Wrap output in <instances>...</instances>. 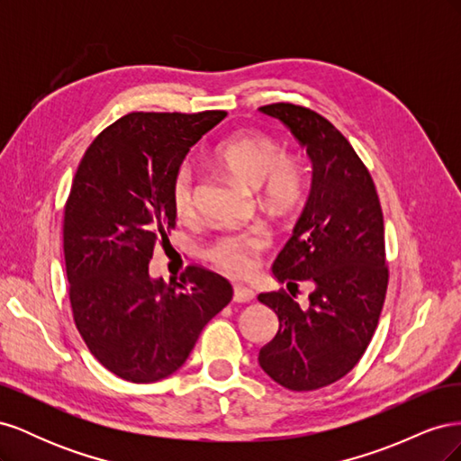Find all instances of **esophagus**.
Instances as JSON below:
<instances>
[{
    "mask_svg": "<svg viewBox=\"0 0 461 461\" xmlns=\"http://www.w3.org/2000/svg\"><path fill=\"white\" fill-rule=\"evenodd\" d=\"M256 298V294L249 288L246 286H234V292H232V300L239 302V303H246V302H252Z\"/></svg>",
    "mask_w": 461,
    "mask_h": 461,
    "instance_id": "34e87169",
    "label": "esophagus"
}]
</instances>
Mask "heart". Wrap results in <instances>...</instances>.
<instances>
[{
    "instance_id": "heart-1",
    "label": "heart",
    "mask_w": 461,
    "mask_h": 461,
    "mask_svg": "<svg viewBox=\"0 0 461 461\" xmlns=\"http://www.w3.org/2000/svg\"><path fill=\"white\" fill-rule=\"evenodd\" d=\"M215 163L232 175L240 185L258 190L261 202L273 212H286L300 198L303 188L302 163L288 153H281L271 136L246 131L229 136L213 153ZM171 203L176 217L194 215V171L183 163L171 178ZM269 239L259 229L248 232L225 234L207 249V258L215 267L230 276H248L258 267L261 254L267 249Z\"/></svg>"
}]
</instances>
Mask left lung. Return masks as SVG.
I'll use <instances>...</instances> for the list:
<instances>
[{
	"mask_svg": "<svg viewBox=\"0 0 461 461\" xmlns=\"http://www.w3.org/2000/svg\"><path fill=\"white\" fill-rule=\"evenodd\" d=\"M259 109L286 124L313 165L308 202L273 263L278 283L315 285L308 310L285 290L258 296L278 317L259 366L302 393L342 379L373 339L388 285L383 209L367 167L334 124L294 104Z\"/></svg>",
	"mask_w": 461,
	"mask_h": 461,
	"instance_id": "left-lung-1",
	"label": "left lung"
}]
</instances>
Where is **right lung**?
I'll list each match as a JSON object with an SVG mask.
<instances>
[{
  "label": "right lung",
  "mask_w": 461,
  "mask_h": 461,
  "mask_svg": "<svg viewBox=\"0 0 461 461\" xmlns=\"http://www.w3.org/2000/svg\"><path fill=\"white\" fill-rule=\"evenodd\" d=\"M225 117L129 113L97 134L77 169L63 221L68 298L92 356L124 381L156 383L183 367L232 298L225 276L198 265L173 285L148 269L175 229V171Z\"/></svg>",
  "instance_id": "obj_1"
}]
</instances>
